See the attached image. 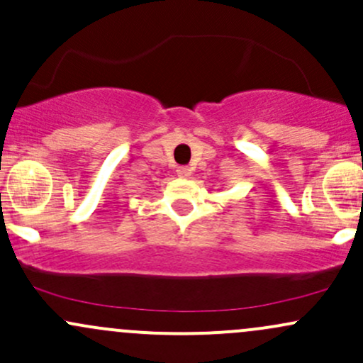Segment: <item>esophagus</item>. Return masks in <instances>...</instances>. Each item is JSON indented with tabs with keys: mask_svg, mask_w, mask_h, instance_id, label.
I'll list each match as a JSON object with an SVG mask.
<instances>
[{
	"mask_svg": "<svg viewBox=\"0 0 363 363\" xmlns=\"http://www.w3.org/2000/svg\"><path fill=\"white\" fill-rule=\"evenodd\" d=\"M177 171H178V177H183V178H186L192 174V169H190L189 166H180Z\"/></svg>",
	"mask_w": 363,
	"mask_h": 363,
	"instance_id": "obj_1",
	"label": "esophagus"
}]
</instances>
